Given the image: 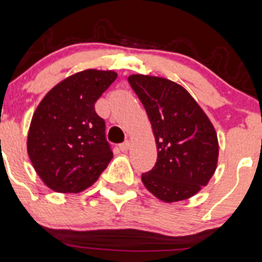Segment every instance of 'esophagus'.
I'll use <instances>...</instances> for the list:
<instances>
[{"label": "esophagus", "instance_id": "obj_1", "mask_svg": "<svg viewBox=\"0 0 262 262\" xmlns=\"http://www.w3.org/2000/svg\"><path fill=\"white\" fill-rule=\"evenodd\" d=\"M129 147H130V142H129V141H125L124 143L119 145V150L123 151V152H126V151L129 150Z\"/></svg>", "mask_w": 262, "mask_h": 262}]
</instances>
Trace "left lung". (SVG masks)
Masks as SVG:
<instances>
[{
	"label": "left lung",
	"mask_w": 262,
	"mask_h": 262,
	"mask_svg": "<svg viewBox=\"0 0 262 262\" xmlns=\"http://www.w3.org/2000/svg\"><path fill=\"white\" fill-rule=\"evenodd\" d=\"M158 148L155 167L142 174L146 189L163 202L189 199L217 168L219 141L211 120L185 88L163 77L132 75Z\"/></svg>",
	"instance_id": "left-lung-1"
}]
</instances>
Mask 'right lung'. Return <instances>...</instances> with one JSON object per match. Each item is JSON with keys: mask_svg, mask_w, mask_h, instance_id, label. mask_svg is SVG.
<instances>
[{"mask_svg": "<svg viewBox=\"0 0 262 262\" xmlns=\"http://www.w3.org/2000/svg\"><path fill=\"white\" fill-rule=\"evenodd\" d=\"M114 71L85 70L55 85L32 117L27 150L49 189L84 191L111 161L106 123L94 104L116 80Z\"/></svg>", "mask_w": 262, "mask_h": 262, "instance_id": "right-lung-1", "label": "right lung"}]
</instances>
